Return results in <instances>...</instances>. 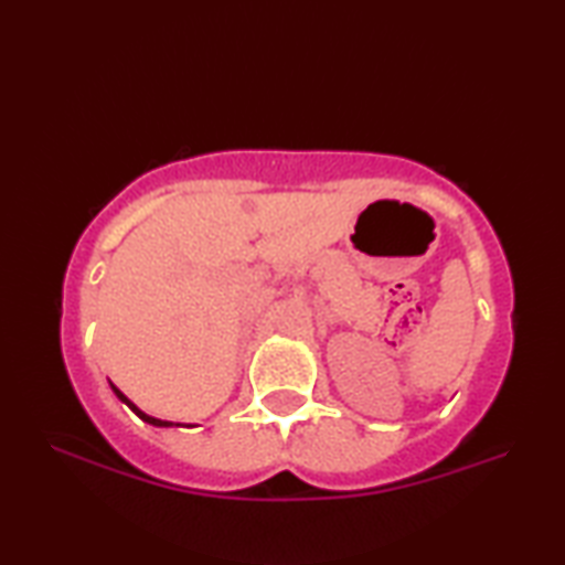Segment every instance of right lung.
Here are the masks:
<instances>
[{"label": "right lung", "mask_w": 565, "mask_h": 565, "mask_svg": "<svg viewBox=\"0 0 565 565\" xmlns=\"http://www.w3.org/2000/svg\"><path fill=\"white\" fill-rule=\"evenodd\" d=\"M109 386H111V391L114 394H117V398L121 401V404H127L134 414H137L141 420H147V424H151V426H159V428H169V426H181V424H174V420H161V418H154V416H149V414H145V411H141L137 404H131V401L121 394V391L111 384L109 381Z\"/></svg>", "instance_id": "add662e5"}]
</instances>
